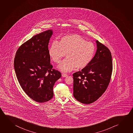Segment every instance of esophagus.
Listing matches in <instances>:
<instances>
[{
    "label": "esophagus",
    "instance_id": "obj_1",
    "mask_svg": "<svg viewBox=\"0 0 133 133\" xmlns=\"http://www.w3.org/2000/svg\"><path fill=\"white\" fill-rule=\"evenodd\" d=\"M68 75L66 74V73H62V76L63 77H66Z\"/></svg>",
    "mask_w": 133,
    "mask_h": 133
}]
</instances>
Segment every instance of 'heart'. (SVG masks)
<instances>
[{"instance_id":"obj_1","label":"heart","mask_w":133,"mask_h":133,"mask_svg":"<svg viewBox=\"0 0 133 133\" xmlns=\"http://www.w3.org/2000/svg\"><path fill=\"white\" fill-rule=\"evenodd\" d=\"M96 48L93 42L86 41L77 35H66L61 38L59 42L54 41L49 49V56L54 63H59V70L69 72L77 67L82 69L88 65L95 54Z\"/></svg>"}]
</instances>
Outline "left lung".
<instances>
[{"label": "left lung", "instance_id": "8db88e82", "mask_svg": "<svg viewBox=\"0 0 133 133\" xmlns=\"http://www.w3.org/2000/svg\"><path fill=\"white\" fill-rule=\"evenodd\" d=\"M91 63L73 74V96L80 102L89 104L100 98L109 85L112 71L111 52L98 41Z\"/></svg>", "mask_w": 133, "mask_h": 133}]
</instances>
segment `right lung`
<instances>
[{
	"label": "right lung",
	"mask_w": 133,
	"mask_h": 133,
	"mask_svg": "<svg viewBox=\"0 0 133 133\" xmlns=\"http://www.w3.org/2000/svg\"><path fill=\"white\" fill-rule=\"evenodd\" d=\"M53 34L48 30L35 35L18 48L14 60L17 79L33 100L47 102L54 96L53 87L61 72L50 64L48 45Z\"/></svg>",
	"instance_id": "1"
}]
</instances>
